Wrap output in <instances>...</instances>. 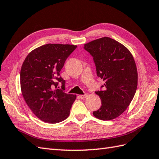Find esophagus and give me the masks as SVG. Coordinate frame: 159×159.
Listing matches in <instances>:
<instances>
[{
	"mask_svg": "<svg viewBox=\"0 0 159 159\" xmlns=\"http://www.w3.org/2000/svg\"><path fill=\"white\" fill-rule=\"evenodd\" d=\"M80 98H86V97H88V94L87 93H85L84 94H81V95H80Z\"/></svg>",
	"mask_w": 159,
	"mask_h": 159,
	"instance_id": "34e87169",
	"label": "esophagus"
}]
</instances>
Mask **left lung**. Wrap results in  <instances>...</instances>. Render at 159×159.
<instances>
[{
  "mask_svg": "<svg viewBox=\"0 0 159 159\" xmlns=\"http://www.w3.org/2000/svg\"><path fill=\"white\" fill-rule=\"evenodd\" d=\"M93 57L97 75L104 81L103 90L95 93L101 106L93 111L102 120L117 118L128 107L137 87V70L131 53L119 42L105 37L84 45Z\"/></svg>",
  "mask_w": 159,
  "mask_h": 159,
  "instance_id": "1",
  "label": "left lung"
}]
</instances>
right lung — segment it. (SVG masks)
<instances>
[{"instance_id": "1", "label": "right lung", "mask_w": 159, "mask_h": 159, "mask_svg": "<svg viewBox=\"0 0 159 159\" xmlns=\"http://www.w3.org/2000/svg\"><path fill=\"white\" fill-rule=\"evenodd\" d=\"M77 45L46 44L29 53L20 71V86L28 106L38 118L51 124L64 120L76 95L66 94L60 71ZM62 84L58 89V83Z\"/></svg>"}]
</instances>
